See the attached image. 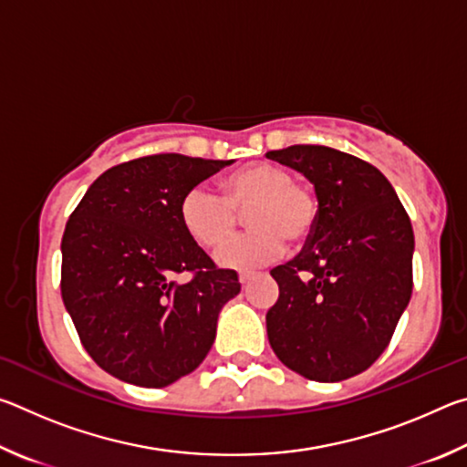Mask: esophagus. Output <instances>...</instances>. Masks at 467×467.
<instances>
[{
	"label": "esophagus",
	"instance_id": "esophagus-1",
	"mask_svg": "<svg viewBox=\"0 0 467 467\" xmlns=\"http://www.w3.org/2000/svg\"><path fill=\"white\" fill-rule=\"evenodd\" d=\"M253 280V274L251 272H243V274H239V282L243 284V286H244V284H249Z\"/></svg>",
	"mask_w": 467,
	"mask_h": 467
}]
</instances>
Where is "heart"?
Returning <instances> with one entry per match:
<instances>
[{"label":"heart","mask_w":467,"mask_h":467,"mask_svg":"<svg viewBox=\"0 0 467 467\" xmlns=\"http://www.w3.org/2000/svg\"><path fill=\"white\" fill-rule=\"evenodd\" d=\"M223 197L195 185L181 197L179 218L185 233L202 247H216L250 210L247 235L218 247L216 262L233 270H251L274 262L286 241L305 244L319 226L321 202L309 183L296 181L282 164L259 161L234 171L223 183Z\"/></svg>","instance_id":"obj_1"}]
</instances>
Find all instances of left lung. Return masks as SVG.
<instances>
[{"label": "left lung", "mask_w": 467, "mask_h": 467, "mask_svg": "<svg viewBox=\"0 0 467 467\" xmlns=\"http://www.w3.org/2000/svg\"><path fill=\"white\" fill-rule=\"evenodd\" d=\"M265 156L303 172L321 202L311 241L270 272L280 296L267 337L295 373L344 381L381 357L410 303L412 224L383 172L357 156L311 144Z\"/></svg>", "instance_id": "obj_1"}]
</instances>
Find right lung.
<instances>
[{
    "mask_svg": "<svg viewBox=\"0 0 467 467\" xmlns=\"http://www.w3.org/2000/svg\"><path fill=\"white\" fill-rule=\"evenodd\" d=\"M233 161L152 154L94 181L61 239V298L80 342L109 375L167 387L202 365L218 313L241 292L185 233L179 203ZM189 273L187 283L176 275Z\"/></svg>",
    "mask_w": 467,
    "mask_h": 467,
    "instance_id": "obj_1",
    "label": "right lung"
}]
</instances>
